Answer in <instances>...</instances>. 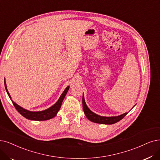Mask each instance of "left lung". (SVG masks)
<instances>
[{"label":"left lung","mask_w":160,"mask_h":160,"mask_svg":"<svg viewBox=\"0 0 160 160\" xmlns=\"http://www.w3.org/2000/svg\"><path fill=\"white\" fill-rule=\"evenodd\" d=\"M82 108H83L85 115L88 118V119H89L91 121H92V122H94V123H100V124H106V125H112L118 122L119 121L122 119L126 115L129 113V112H127L121 115H119V116H112V117H106V116H99V115L96 114L95 113L92 112L88 108L84 98V94H82Z\"/></svg>","instance_id":"1"}]
</instances>
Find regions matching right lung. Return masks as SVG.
Wrapping results in <instances>:
<instances>
[{"label": "right lung", "mask_w": 160, "mask_h": 160, "mask_svg": "<svg viewBox=\"0 0 160 160\" xmlns=\"http://www.w3.org/2000/svg\"><path fill=\"white\" fill-rule=\"evenodd\" d=\"M4 85H5L6 92H7L8 97H10V100H12V103H13L17 111L24 118H25L28 119L33 120V121H44V120H48L50 119H52L54 117H55L56 116V114L58 113L59 110L60 109L62 102H63V99H64L66 95L69 88V86H68L66 88L65 90L63 91L62 94H61L60 97L59 98L58 101H57L53 106L48 108V109L42 110V111H39V112H31V111L28 110L26 109H24V108H23L20 106L18 105L16 102H14L13 100H12L10 95L7 90V87H6L5 79H4Z\"/></svg>", "instance_id": "add662e5"}]
</instances>
